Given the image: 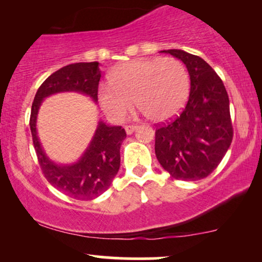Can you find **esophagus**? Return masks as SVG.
Segmentation results:
<instances>
[{
	"mask_svg": "<svg viewBox=\"0 0 262 262\" xmlns=\"http://www.w3.org/2000/svg\"><path fill=\"white\" fill-rule=\"evenodd\" d=\"M125 133H127L128 135H130V134H133L135 130H137L138 129V125H125Z\"/></svg>",
	"mask_w": 262,
	"mask_h": 262,
	"instance_id": "1",
	"label": "esophagus"
}]
</instances>
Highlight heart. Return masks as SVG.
<instances>
[{"label":"heart","instance_id":"heart-1","mask_svg":"<svg viewBox=\"0 0 262 262\" xmlns=\"http://www.w3.org/2000/svg\"><path fill=\"white\" fill-rule=\"evenodd\" d=\"M102 83L97 99L103 113L120 123L135 104L151 121L164 122L182 110L189 96V75L173 57L138 58L118 64Z\"/></svg>","mask_w":262,"mask_h":262}]
</instances>
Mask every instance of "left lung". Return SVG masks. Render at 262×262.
Masks as SVG:
<instances>
[{
	"label": "left lung",
	"instance_id": "obj_1",
	"mask_svg": "<svg viewBox=\"0 0 262 262\" xmlns=\"http://www.w3.org/2000/svg\"><path fill=\"white\" fill-rule=\"evenodd\" d=\"M162 52L186 64L190 92L180 116L156 130L157 159L173 179H205L218 166L231 145L229 96L222 79L201 57L180 49Z\"/></svg>",
	"mask_w": 262,
	"mask_h": 262
}]
</instances>
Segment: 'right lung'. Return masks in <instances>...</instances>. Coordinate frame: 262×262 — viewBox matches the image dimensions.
<instances>
[{"label":"right lung","mask_w":262,"mask_h":262,"mask_svg":"<svg viewBox=\"0 0 262 262\" xmlns=\"http://www.w3.org/2000/svg\"><path fill=\"white\" fill-rule=\"evenodd\" d=\"M100 75L98 62H79L62 67L41 83L31 109V133L45 179L56 189L76 200H92L110 187L120 169V148L127 134L120 125L99 121L92 140L80 158L72 164H58L49 158L41 146L37 117L43 100L56 93H82L97 104Z\"/></svg>","instance_id":"right-lung-1"}]
</instances>
